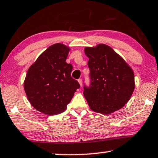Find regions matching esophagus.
<instances>
[{"mask_svg":"<svg viewBox=\"0 0 158 158\" xmlns=\"http://www.w3.org/2000/svg\"><path fill=\"white\" fill-rule=\"evenodd\" d=\"M78 82L79 83L80 86H82V79H78Z\"/></svg>","mask_w":158,"mask_h":158,"instance_id":"esophagus-1","label":"esophagus"}]
</instances>
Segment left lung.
<instances>
[{
    "label": "left lung",
    "mask_w": 158,
    "mask_h": 158,
    "mask_svg": "<svg viewBox=\"0 0 158 158\" xmlns=\"http://www.w3.org/2000/svg\"><path fill=\"white\" fill-rule=\"evenodd\" d=\"M89 59V85H84V95L90 109L110 114L121 109L130 99L134 89L133 70L111 48L98 44L86 48Z\"/></svg>",
    "instance_id": "left-lung-1"
}]
</instances>
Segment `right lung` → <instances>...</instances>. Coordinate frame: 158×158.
I'll return each instance as SVG.
<instances>
[{"instance_id": "right-lung-1", "label": "right lung", "mask_w": 158, "mask_h": 158, "mask_svg": "<svg viewBox=\"0 0 158 158\" xmlns=\"http://www.w3.org/2000/svg\"><path fill=\"white\" fill-rule=\"evenodd\" d=\"M69 48L55 44L42 53L28 69L24 89L30 103L43 114L64 111L74 94L80 88L71 76L72 65L66 62Z\"/></svg>"}]
</instances>
